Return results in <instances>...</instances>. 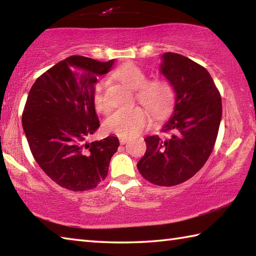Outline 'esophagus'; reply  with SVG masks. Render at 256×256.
Returning a JSON list of instances; mask_svg holds the SVG:
<instances>
[{
  "label": "esophagus",
  "instance_id": "esophagus-1",
  "mask_svg": "<svg viewBox=\"0 0 256 256\" xmlns=\"http://www.w3.org/2000/svg\"><path fill=\"white\" fill-rule=\"evenodd\" d=\"M128 138H120V144H125L128 142Z\"/></svg>",
  "mask_w": 256,
  "mask_h": 256
}]
</instances>
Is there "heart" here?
I'll return each mask as SVG.
<instances>
[{"instance_id": "heart-1", "label": "heart", "mask_w": 256, "mask_h": 256, "mask_svg": "<svg viewBox=\"0 0 256 256\" xmlns=\"http://www.w3.org/2000/svg\"><path fill=\"white\" fill-rule=\"evenodd\" d=\"M118 80L128 88L136 90V100L156 118H162L172 112L175 102V89L172 82L164 78L148 80V74L134 64H125L116 71ZM106 81L97 82L94 92V106L98 110H107L104 97ZM148 123V115L140 107L128 110H115L104 122L108 133L122 138L136 136Z\"/></svg>"}]
</instances>
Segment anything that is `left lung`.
I'll list each match as a JSON object with an SVG mask.
<instances>
[{
  "instance_id": "1",
  "label": "left lung",
  "mask_w": 256,
  "mask_h": 256,
  "mask_svg": "<svg viewBox=\"0 0 256 256\" xmlns=\"http://www.w3.org/2000/svg\"><path fill=\"white\" fill-rule=\"evenodd\" d=\"M160 72L176 92L175 108L162 133L144 138L146 150L138 170L154 185L174 186L190 180L210 157L222 120V97L204 68L176 53H164Z\"/></svg>"
}]
</instances>
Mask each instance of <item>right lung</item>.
<instances>
[{"mask_svg": "<svg viewBox=\"0 0 256 256\" xmlns=\"http://www.w3.org/2000/svg\"><path fill=\"white\" fill-rule=\"evenodd\" d=\"M112 63L70 56L42 73L28 94L22 126L30 151L45 174L66 190L96 188L118 151L116 136L86 141L100 126L94 102L97 76Z\"/></svg>", "mask_w": 256, "mask_h": 256, "instance_id": "1", "label": "right lung"}]
</instances>
